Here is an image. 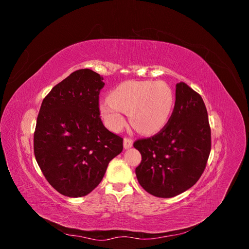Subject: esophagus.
Masks as SVG:
<instances>
[{"instance_id":"obj_1","label":"esophagus","mask_w":249,"mask_h":249,"mask_svg":"<svg viewBox=\"0 0 249 249\" xmlns=\"http://www.w3.org/2000/svg\"><path fill=\"white\" fill-rule=\"evenodd\" d=\"M133 146V139L130 137H124V147L126 148H130Z\"/></svg>"}]
</instances>
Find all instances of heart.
I'll use <instances>...</instances> for the list:
<instances>
[{"mask_svg":"<svg viewBox=\"0 0 249 249\" xmlns=\"http://www.w3.org/2000/svg\"><path fill=\"white\" fill-rule=\"evenodd\" d=\"M175 96L163 81H126L111 91L100 104V113L111 131L122 130L129 114L131 124L142 134H154L168 123Z\"/></svg>","mask_w":249,"mask_h":249,"instance_id":"obj_1","label":"heart"}]
</instances>
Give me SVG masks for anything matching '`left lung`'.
Here are the masks:
<instances>
[{
	"label": "left lung",
	"mask_w": 249,
	"mask_h": 249,
	"mask_svg": "<svg viewBox=\"0 0 249 249\" xmlns=\"http://www.w3.org/2000/svg\"><path fill=\"white\" fill-rule=\"evenodd\" d=\"M141 154L136 177L157 197L168 198L191 188L201 177L211 152V127L201 96L179 82L168 123L149 138L138 139Z\"/></svg>",
	"instance_id": "1"
}]
</instances>
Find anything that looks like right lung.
I'll list each match as a JSON object with an SVG mask.
<instances>
[{
  "mask_svg": "<svg viewBox=\"0 0 249 249\" xmlns=\"http://www.w3.org/2000/svg\"><path fill=\"white\" fill-rule=\"evenodd\" d=\"M105 83L95 71L71 73L44 97L34 132V155L50 185L69 197L85 196L101 183L124 139L100 117Z\"/></svg>",
  "mask_w": 249,
  "mask_h": 249,
  "instance_id": "right-lung-1",
  "label": "right lung"
}]
</instances>
